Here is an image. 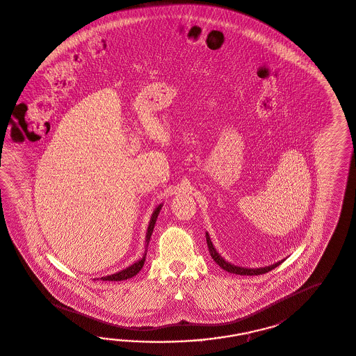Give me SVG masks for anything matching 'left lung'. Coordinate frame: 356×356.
Returning a JSON list of instances; mask_svg holds the SVG:
<instances>
[{
    "label": "left lung",
    "instance_id": "1",
    "mask_svg": "<svg viewBox=\"0 0 356 356\" xmlns=\"http://www.w3.org/2000/svg\"><path fill=\"white\" fill-rule=\"evenodd\" d=\"M206 240H207V246H209V251H210V254H211L212 259L215 260L219 266H220L221 268L224 269V270H227V272H231V273H234V275H242V276H258V275H263V273H267L269 270H272V269L276 268V267H279L280 264L282 263V261H279V263H276V264H272V266H268V267H264V268H242V267H236V266H233L231 263H228V261H225V260L221 258L220 255L216 252V250L213 249V246H212L211 240H210V237H209V234L206 233Z\"/></svg>",
    "mask_w": 356,
    "mask_h": 356
}]
</instances>
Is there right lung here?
<instances>
[{
  "instance_id": "1",
  "label": "right lung",
  "mask_w": 356,
  "mask_h": 356,
  "mask_svg": "<svg viewBox=\"0 0 356 356\" xmlns=\"http://www.w3.org/2000/svg\"><path fill=\"white\" fill-rule=\"evenodd\" d=\"M161 209H162V204H159V206L155 209V211L153 212V216H152V220H150V224H149L147 233H146V242H149V240H150V236H152V233H153L154 225H155V221H156V218H158V213L161 211ZM144 261L145 257L143 259L134 263L131 267L123 269V270H120V272H118V273H114V275L105 276V277H102V280H104V281H122V280L131 279V277H134V276H136V275L141 270L143 266H144Z\"/></svg>"
}]
</instances>
